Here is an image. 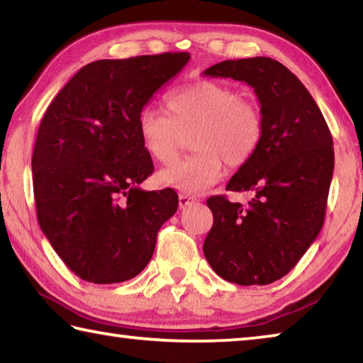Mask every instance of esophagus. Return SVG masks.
Returning <instances> with one entry per match:
<instances>
[{
  "instance_id": "esophagus-1",
  "label": "esophagus",
  "mask_w": 363,
  "mask_h": 363,
  "mask_svg": "<svg viewBox=\"0 0 363 363\" xmlns=\"http://www.w3.org/2000/svg\"><path fill=\"white\" fill-rule=\"evenodd\" d=\"M196 201H199V200H196V196H194V195H189V194H181L179 195V208H181V210L196 203Z\"/></svg>"
}]
</instances>
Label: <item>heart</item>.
Instances as JSON below:
<instances>
[{"mask_svg":"<svg viewBox=\"0 0 363 363\" xmlns=\"http://www.w3.org/2000/svg\"><path fill=\"white\" fill-rule=\"evenodd\" d=\"M168 115L143 108L136 128L144 150L155 162L168 164L179 150L184 134L192 131L194 152L160 173L164 186L181 192H200L224 174V162L232 168L255 157L264 136V120L255 102L243 99L230 86L199 82L167 96Z\"/></svg>","mask_w":363,"mask_h":363,"instance_id":"obj_1","label":"heart"}]
</instances>
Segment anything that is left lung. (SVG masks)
<instances>
[{
	"label": "left lung",
	"instance_id": "obj_1",
	"mask_svg": "<svg viewBox=\"0 0 363 363\" xmlns=\"http://www.w3.org/2000/svg\"><path fill=\"white\" fill-rule=\"evenodd\" d=\"M255 89L264 136L255 157L227 184L253 192L245 206L224 195L206 200L213 227L203 253L219 277L269 285L286 275L315 240L333 177V138L306 86L270 57L224 60L203 72Z\"/></svg>",
	"mask_w": 363,
	"mask_h": 363
}]
</instances>
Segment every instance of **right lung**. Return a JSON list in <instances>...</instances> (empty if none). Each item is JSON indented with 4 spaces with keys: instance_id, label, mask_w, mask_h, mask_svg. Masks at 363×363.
Instances as JSON below:
<instances>
[{
    "instance_id": "1",
    "label": "right lung",
    "mask_w": 363,
    "mask_h": 363,
    "mask_svg": "<svg viewBox=\"0 0 363 363\" xmlns=\"http://www.w3.org/2000/svg\"><path fill=\"white\" fill-rule=\"evenodd\" d=\"M190 56L164 52L84 65L54 97L36 136L32 171L43 233L72 272L120 284L143 272L157 233L177 211L173 189L139 186L153 163L138 115Z\"/></svg>"
}]
</instances>
